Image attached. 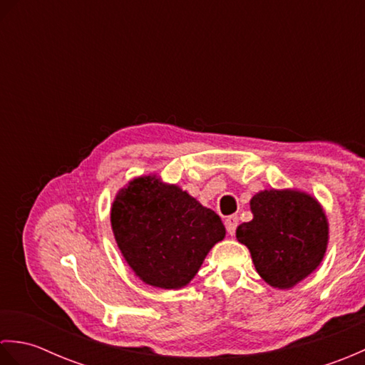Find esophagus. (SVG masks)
<instances>
[{
  "label": "esophagus",
  "mask_w": 365,
  "mask_h": 365,
  "mask_svg": "<svg viewBox=\"0 0 365 365\" xmlns=\"http://www.w3.org/2000/svg\"><path fill=\"white\" fill-rule=\"evenodd\" d=\"M226 229H227V232L230 235H234L235 234V229H237V226H238V216H235V215H232V216H227L226 218Z\"/></svg>",
  "instance_id": "obj_1"
}]
</instances>
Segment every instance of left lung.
<instances>
[{
    "mask_svg": "<svg viewBox=\"0 0 365 365\" xmlns=\"http://www.w3.org/2000/svg\"><path fill=\"white\" fill-rule=\"evenodd\" d=\"M252 220L237 227L268 285L289 290L320 267L329 242L327 212L306 191L263 190L251 199Z\"/></svg>",
    "mask_w": 365,
    "mask_h": 365,
    "instance_id": "1",
    "label": "left lung"
}]
</instances>
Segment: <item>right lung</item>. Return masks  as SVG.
Masks as SVG:
<instances>
[{
  "instance_id": "1",
  "label": "right lung",
  "mask_w": 365,
  "mask_h": 365,
  "mask_svg": "<svg viewBox=\"0 0 365 365\" xmlns=\"http://www.w3.org/2000/svg\"><path fill=\"white\" fill-rule=\"evenodd\" d=\"M111 229L133 273L165 290L187 287L212 247L226 237L218 215L157 174L131 178L118 191Z\"/></svg>"
}]
</instances>
